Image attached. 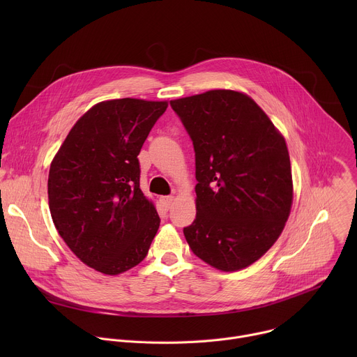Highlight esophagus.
Listing matches in <instances>:
<instances>
[{"label":"esophagus","instance_id":"34e87169","mask_svg":"<svg viewBox=\"0 0 357 357\" xmlns=\"http://www.w3.org/2000/svg\"><path fill=\"white\" fill-rule=\"evenodd\" d=\"M161 200H162L164 208H165V209H169L171 205H172V202H174V196H164Z\"/></svg>","mask_w":357,"mask_h":357}]
</instances>
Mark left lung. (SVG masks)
I'll return each instance as SVG.
<instances>
[{
	"instance_id": "8db88e82",
	"label": "left lung",
	"mask_w": 357,
	"mask_h": 357,
	"mask_svg": "<svg viewBox=\"0 0 357 357\" xmlns=\"http://www.w3.org/2000/svg\"><path fill=\"white\" fill-rule=\"evenodd\" d=\"M195 149L196 219L183 229L195 256L222 271L257 261L292 205L284 137L256 101L234 90L171 100Z\"/></svg>"
}]
</instances>
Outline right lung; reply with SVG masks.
Wrapping results in <instances>:
<instances>
[{"instance_id":"add662e5","label":"right lung","mask_w":357,"mask_h":357,"mask_svg":"<svg viewBox=\"0 0 357 357\" xmlns=\"http://www.w3.org/2000/svg\"><path fill=\"white\" fill-rule=\"evenodd\" d=\"M167 101L117 98L84 113L49 169V209L56 230L86 266L121 274L139 264L160 216L139 188L138 154Z\"/></svg>"}]
</instances>
